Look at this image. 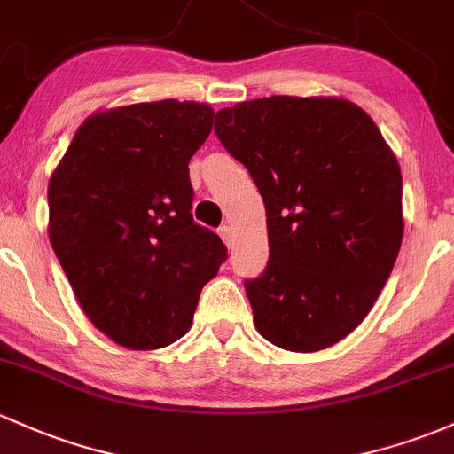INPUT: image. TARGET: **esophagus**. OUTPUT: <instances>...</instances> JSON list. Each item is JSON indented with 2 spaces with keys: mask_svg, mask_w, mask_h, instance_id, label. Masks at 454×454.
Instances as JSON below:
<instances>
[{
  "mask_svg": "<svg viewBox=\"0 0 454 454\" xmlns=\"http://www.w3.org/2000/svg\"><path fill=\"white\" fill-rule=\"evenodd\" d=\"M218 233H221L223 242H225L227 247H231V242H233V233H231V227H229V225H223L221 229H218Z\"/></svg>",
  "mask_w": 454,
  "mask_h": 454,
  "instance_id": "34e87169",
  "label": "esophagus"
}]
</instances>
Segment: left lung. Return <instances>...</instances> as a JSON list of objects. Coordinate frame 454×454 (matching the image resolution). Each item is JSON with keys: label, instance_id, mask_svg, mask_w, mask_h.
Here are the masks:
<instances>
[{"label": "left lung", "instance_id": "obj_1", "mask_svg": "<svg viewBox=\"0 0 454 454\" xmlns=\"http://www.w3.org/2000/svg\"><path fill=\"white\" fill-rule=\"evenodd\" d=\"M218 140L266 206V270L247 279L257 331L314 353L372 309L403 242V177L374 121L340 97H262L216 112Z\"/></svg>", "mask_w": 454, "mask_h": 454}]
</instances>
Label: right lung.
<instances>
[{
	"label": "right lung",
	"mask_w": 454,
	"mask_h": 454,
	"mask_svg": "<svg viewBox=\"0 0 454 454\" xmlns=\"http://www.w3.org/2000/svg\"><path fill=\"white\" fill-rule=\"evenodd\" d=\"M197 101L95 112L50 179V242L90 323L116 344L162 348L192 325L227 248L192 221L188 162L212 131Z\"/></svg>",
	"instance_id": "obj_1"
}]
</instances>
